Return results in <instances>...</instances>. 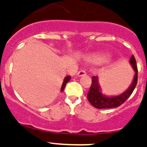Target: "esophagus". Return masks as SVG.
I'll return each instance as SVG.
<instances>
[{
  "label": "esophagus",
  "mask_w": 147,
  "mask_h": 147,
  "mask_svg": "<svg viewBox=\"0 0 147 147\" xmlns=\"http://www.w3.org/2000/svg\"><path fill=\"white\" fill-rule=\"evenodd\" d=\"M78 77H82V76H85L86 75V71L84 70H80L78 72Z\"/></svg>",
  "instance_id": "esophagus-1"
}]
</instances>
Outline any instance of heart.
Listing matches in <instances>:
<instances>
[{
  "instance_id": "heart-1",
  "label": "heart",
  "mask_w": 147,
  "mask_h": 147,
  "mask_svg": "<svg viewBox=\"0 0 147 147\" xmlns=\"http://www.w3.org/2000/svg\"><path fill=\"white\" fill-rule=\"evenodd\" d=\"M109 57L107 54H93L88 56L86 61L92 64H101L107 61Z\"/></svg>"
}]
</instances>
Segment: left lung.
Wrapping results in <instances>:
<instances>
[{"label":"left lung","mask_w":147,"mask_h":147,"mask_svg":"<svg viewBox=\"0 0 147 147\" xmlns=\"http://www.w3.org/2000/svg\"><path fill=\"white\" fill-rule=\"evenodd\" d=\"M129 62L135 72L133 81L126 91L119 95L108 96V95L104 94L102 92V88L100 87V83H99L98 77H92V86H91V88H90L88 95H87V99L91 103V105L98 109L113 108L120 106L121 104H123L126 101L127 99L133 93V90L135 89L136 84H137V81H138V68H137L136 59L133 55L131 56Z\"/></svg>","instance_id":"left-lung-1"}]
</instances>
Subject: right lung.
<instances>
[{
  "instance_id": "1",
  "label": "right lung",
  "mask_w": 147,
  "mask_h": 147,
  "mask_svg": "<svg viewBox=\"0 0 147 147\" xmlns=\"http://www.w3.org/2000/svg\"><path fill=\"white\" fill-rule=\"evenodd\" d=\"M70 79H71V76H69V75H67V76H66L65 78H64V81H63V83H62L61 88V92H63V91H64V88H65V86H66V84H67V83L69 81V80H70Z\"/></svg>"
}]
</instances>
